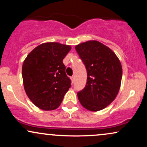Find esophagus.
Masks as SVG:
<instances>
[{
    "label": "esophagus",
    "instance_id": "34e87169",
    "mask_svg": "<svg viewBox=\"0 0 147 147\" xmlns=\"http://www.w3.org/2000/svg\"><path fill=\"white\" fill-rule=\"evenodd\" d=\"M71 81H72V83H73V82H75V77H74V76H72V77H71Z\"/></svg>",
    "mask_w": 147,
    "mask_h": 147
}]
</instances>
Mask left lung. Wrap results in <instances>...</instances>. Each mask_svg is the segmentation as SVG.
Returning a JSON list of instances; mask_svg holds the SVG:
<instances>
[{
  "label": "left lung",
  "mask_w": 147,
  "mask_h": 147,
  "mask_svg": "<svg viewBox=\"0 0 147 147\" xmlns=\"http://www.w3.org/2000/svg\"><path fill=\"white\" fill-rule=\"evenodd\" d=\"M87 70V83L77 93L80 104L87 110L105 109L117 97L122 68L115 53L100 42L90 40L75 46Z\"/></svg>",
  "instance_id": "1"
}]
</instances>
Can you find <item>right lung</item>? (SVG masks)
I'll return each mask as SVG.
<instances>
[{"mask_svg": "<svg viewBox=\"0 0 147 147\" xmlns=\"http://www.w3.org/2000/svg\"><path fill=\"white\" fill-rule=\"evenodd\" d=\"M71 46L58 42L38 45L28 55L22 66L23 86L31 102L43 111L60 106L71 84L63 59Z\"/></svg>", "mask_w": 147, "mask_h": 147, "instance_id": "add662e5", "label": "right lung"}]
</instances>
